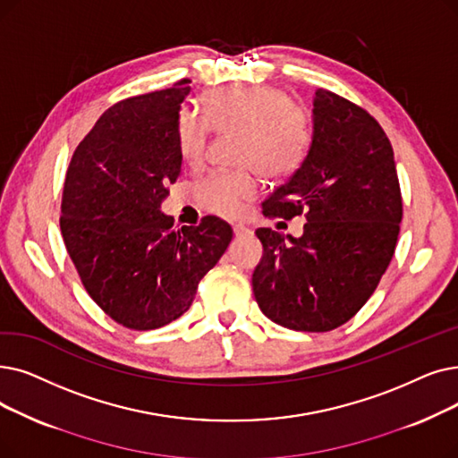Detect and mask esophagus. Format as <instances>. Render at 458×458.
<instances>
[{
    "mask_svg": "<svg viewBox=\"0 0 458 458\" xmlns=\"http://www.w3.org/2000/svg\"><path fill=\"white\" fill-rule=\"evenodd\" d=\"M250 233H252L250 228H247L245 225H242V223L233 225V235H235V237H245V235H250Z\"/></svg>",
    "mask_w": 458,
    "mask_h": 458,
    "instance_id": "esophagus-1",
    "label": "esophagus"
}]
</instances>
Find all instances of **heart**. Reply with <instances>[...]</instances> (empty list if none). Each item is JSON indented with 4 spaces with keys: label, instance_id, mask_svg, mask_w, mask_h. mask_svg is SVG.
I'll use <instances>...</instances> for the list:
<instances>
[{
    "label": "heart",
    "instance_id": "1",
    "mask_svg": "<svg viewBox=\"0 0 458 458\" xmlns=\"http://www.w3.org/2000/svg\"><path fill=\"white\" fill-rule=\"evenodd\" d=\"M204 117L183 110L177 117V149L189 166L204 161L209 128L235 134L232 172H213L196 185L202 209L235 215L256 194L254 168L266 180H278L303 163L310 144V117L292 97L273 86H233L202 97Z\"/></svg>",
    "mask_w": 458,
    "mask_h": 458
}]
</instances>
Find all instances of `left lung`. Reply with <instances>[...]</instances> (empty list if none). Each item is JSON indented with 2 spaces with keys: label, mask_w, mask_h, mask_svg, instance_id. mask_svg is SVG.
Here are the masks:
<instances>
[{
  "label": "left lung",
  "mask_w": 458,
  "mask_h": 458,
  "mask_svg": "<svg viewBox=\"0 0 458 458\" xmlns=\"http://www.w3.org/2000/svg\"><path fill=\"white\" fill-rule=\"evenodd\" d=\"M310 149L262 204L266 216L305 213L301 237L258 228L264 256L252 273L271 322L309 333L346 324L394 254L403 196L389 138L376 119L327 89L314 97Z\"/></svg>",
  "instance_id": "8db88e82"
}]
</instances>
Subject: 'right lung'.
Here are the masks:
<instances>
[{
  "mask_svg": "<svg viewBox=\"0 0 458 458\" xmlns=\"http://www.w3.org/2000/svg\"><path fill=\"white\" fill-rule=\"evenodd\" d=\"M189 84L115 103L78 144L65 175L59 228L71 260L91 300L136 331L185 314L232 242L223 218L175 230L161 213L182 174L175 129Z\"/></svg>",
  "mask_w": 458,
  "mask_h": 458,
  "instance_id": "add662e5",
  "label": "right lung"
}]
</instances>
